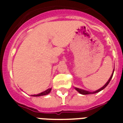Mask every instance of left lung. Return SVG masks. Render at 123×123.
Listing matches in <instances>:
<instances>
[{"mask_svg":"<svg viewBox=\"0 0 123 123\" xmlns=\"http://www.w3.org/2000/svg\"><path fill=\"white\" fill-rule=\"evenodd\" d=\"M114 68H115V67H114ZM113 72H114V70H113ZM113 74H111V77L109 78V80L107 82L105 85L103 86V87H101L100 89H99L98 90H95L94 92H89V91H86V90H82V89H80V88H74L75 90L78 92V93H80V94H82V95H87V94H93V93H96L99 92H100V91L103 90V89L105 88H106V86L108 85L109 83L110 82V81H111V78L113 77Z\"/></svg>","mask_w":123,"mask_h":123,"instance_id":"1","label":"left lung"}]
</instances>
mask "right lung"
Wrapping results in <instances>:
<instances>
[{
    "mask_svg": "<svg viewBox=\"0 0 123 123\" xmlns=\"http://www.w3.org/2000/svg\"><path fill=\"white\" fill-rule=\"evenodd\" d=\"M51 88H49L47 89V90L44 91L43 92L39 93H38V94H35V95H31V96H35V97H37V96H42V95H46L49 94V93L51 92Z\"/></svg>",
    "mask_w": 123,
    "mask_h": 123,
    "instance_id": "1",
    "label": "right lung"
}]
</instances>
